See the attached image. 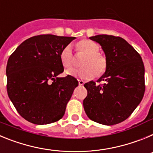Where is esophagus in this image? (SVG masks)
<instances>
[{"mask_svg": "<svg viewBox=\"0 0 153 153\" xmlns=\"http://www.w3.org/2000/svg\"><path fill=\"white\" fill-rule=\"evenodd\" d=\"M78 82H79V86H83V84H84V82H83V80H82V79H79Z\"/></svg>", "mask_w": 153, "mask_h": 153, "instance_id": "obj_1", "label": "esophagus"}]
</instances>
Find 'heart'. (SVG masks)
<instances>
[{"mask_svg":"<svg viewBox=\"0 0 153 153\" xmlns=\"http://www.w3.org/2000/svg\"><path fill=\"white\" fill-rule=\"evenodd\" d=\"M75 50L78 53L85 55L81 63L82 68L70 69L67 74L83 79H89L101 76L106 72L107 60L102 53H99L100 45L90 40H81L75 44ZM60 60L64 68H70L74 63V56L70 46L63 47L60 53Z\"/></svg>","mask_w":153,"mask_h":153,"instance_id":"b5f03b06","label":"heart"}]
</instances>
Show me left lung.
<instances>
[{"label":"left lung","mask_w":153,"mask_h":153,"mask_svg":"<svg viewBox=\"0 0 153 153\" xmlns=\"http://www.w3.org/2000/svg\"><path fill=\"white\" fill-rule=\"evenodd\" d=\"M100 44L106 60V72L84 84L83 107L91 120L102 125L120 123L134 111L145 93V68L140 53L124 39L113 35L90 36Z\"/></svg>","instance_id":"1"}]
</instances>
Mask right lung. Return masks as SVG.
<instances>
[{
    "mask_svg": "<svg viewBox=\"0 0 153 153\" xmlns=\"http://www.w3.org/2000/svg\"><path fill=\"white\" fill-rule=\"evenodd\" d=\"M74 36L42 34L24 40L10 56L6 68L8 97L21 117L36 125L63 117L77 79L58 77L60 53Z\"/></svg>",
    "mask_w": 153,
    "mask_h": 153,
    "instance_id": "right-lung-1",
    "label": "right lung"
}]
</instances>
